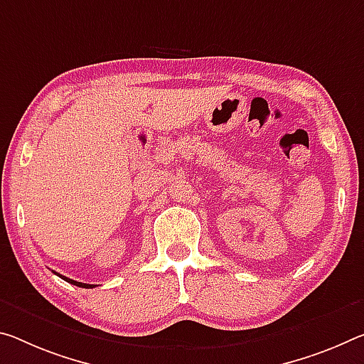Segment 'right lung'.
I'll use <instances>...</instances> for the list:
<instances>
[{
	"label": "right lung",
	"instance_id": "1",
	"mask_svg": "<svg viewBox=\"0 0 364 364\" xmlns=\"http://www.w3.org/2000/svg\"><path fill=\"white\" fill-rule=\"evenodd\" d=\"M53 274H56L55 270H53ZM58 277H60V279H63V280H66L68 284H71V285H76V287H80V288H94V285H89V284H82V282H76V280H73V279H68V277H65V275H61V274H56Z\"/></svg>",
	"mask_w": 364,
	"mask_h": 364
}]
</instances>
